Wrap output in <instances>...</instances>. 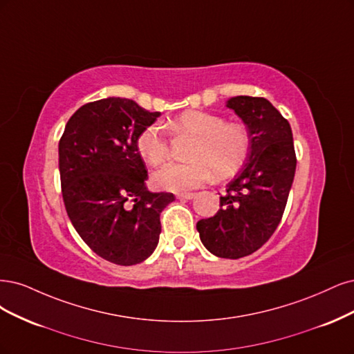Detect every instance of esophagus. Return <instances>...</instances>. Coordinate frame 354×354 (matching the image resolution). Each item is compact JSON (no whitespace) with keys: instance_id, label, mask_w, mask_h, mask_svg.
Instances as JSON below:
<instances>
[{"instance_id":"esophagus-1","label":"esophagus","mask_w":354,"mask_h":354,"mask_svg":"<svg viewBox=\"0 0 354 354\" xmlns=\"http://www.w3.org/2000/svg\"><path fill=\"white\" fill-rule=\"evenodd\" d=\"M176 197L180 200H192L194 197H196V194L194 192H178Z\"/></svg>"}]
</instances>
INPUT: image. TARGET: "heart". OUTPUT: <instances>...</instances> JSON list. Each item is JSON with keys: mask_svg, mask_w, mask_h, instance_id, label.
Returning <instances> with one entry per match:
<instances>
[{"mask_svg": "<svg viewBox=\"0 0 354 354\" xmlns=\"http://www.w3.org/2000/svg\"><path fill=\"white\" fill-rule=\"evenodd\" d=\"M167 128L175 135H188L185 162H170L156 170L157 188L185 191L201 185L212 174L226 179L236 174L247 160L250 136L241 123L225 122L219 115L201 110H187L170 120ZM136 150L147 163L157 166L169 156V138L160 124L147 127L136 138Z\"/></svg>", "mask_w": 354, "mask_h": 354, "instance_id": "1", "label": "heart"}]
</instances>
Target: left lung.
Segmentation results:
<instances>
[{
  "mask_svg": "<svg viewBox=\"0 0 354 354\" xmlns=\"http://www.w3.org/2000/svg\"><path fill=\"white\" fill-rule=\"evenodd\" d=\"M230 109L248 128L245 165L226 185L221 209L197 222L201 243L223 259L254 253L278 227L294 180L295 157L288 120L266 98L238 95Z\"/></svg>",
  "mask_w": 354,
  "mask_h": 354,
  "instance_id": "1",
  "label": "left lung"
}]
</instances>
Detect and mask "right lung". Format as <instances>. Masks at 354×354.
<instances>
[{"label":"right lung","instance_id":"right-lung-1","mask_svg":"<svg viewBox=\"0 0 354 354\" xmlns=\"http://www.w3.org/2000/svg\"><path fill=\"white\" fill-rule=\"evenodd\" d=\"M160 116L128 98L88 102L67 122L59 142L67 216L85 244L111 263L150 256L162 232L160 213L172 192H151L136 138Z\"/></svg>","mask_w":354,"mask_h":354}]
</instances>
